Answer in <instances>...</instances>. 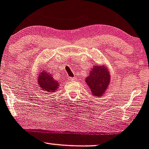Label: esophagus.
<instances>
[{
	"mask_svg": "<svg viewBox=\"0 0 149 149\" xmlns=\"http://www.w3.org/2000/svg\"><path fill=\"white\" fill-rule=\"evenodd\" d=\"M68 80H69V81H74V80H76L75 77H68Z\"/></svg>",
	"mask_w": 149,
	"mask_h": 149,
	"instance_id": "obj_1",
	"label": "esophagus"
}]
</instances>
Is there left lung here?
I'll return each mask as SVG.
<instances>
[{"label":"left lung","instance_id":"left-lung-1","mask_svg":"<svg viewBox=\"0 0 149 149\" xmlns=\"http://www.w3.org/2000/svg\"><path fill=\"white\" fill-rule=\"evenodd\" d=\"M110 73L104 66H96L91 72L88 77H86V82L92 94L96 97L102 96L110 83Z\"/></svg>","mask_w":149,"mask_h":149}]
</instances>
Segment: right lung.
Returning <instances> with one entry per match:
<instances>
[{"label": "right lung", "instance_id": "right-lung-1", "mask_svg": "<svg viewBox=\"0 0 149 149\" xmlns=\"http://www.w3.org/2000/svg\"><path fill=\"white\" fill-rule=\"evenodd\" d=\"M38 83L40 87L48 92H54L57 90L58 83L53 79L50 74L47 73V71L40 72L38 76Z\"/></svg>", "mask_w": 149, "mask_h": 149}]
</instances>
